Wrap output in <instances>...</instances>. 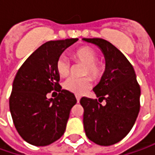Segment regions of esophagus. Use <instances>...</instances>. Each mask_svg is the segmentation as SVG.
<instances>
[{
    "instance_id": "1",
    "label": "esophagus",
    "mask_w": 155,
    "mask_h": 155,
    "mask_svg": "<svg viewBox=\"0 0 155 155\" xmlns=\"http://www.w3.org/2000/svg\"><path fill=\"white\" fill-rule=\"evenodd\" d=\"M76 98H77V102H78V103H79V101H80V98H81L80 96H78V95H76Z\"/></svg>"
}]
</instances>
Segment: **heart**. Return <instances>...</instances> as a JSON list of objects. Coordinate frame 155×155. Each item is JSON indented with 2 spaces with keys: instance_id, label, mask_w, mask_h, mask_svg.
<instances>
[{
  "instance_id": "b5f03b06",
  "label": "heart",
  "mask_w": 155,
  "mask_h": 155,
  "mask_svg": "<svg viewBox=\"0 0 155 155\" xmlns=\"http://www.w3.org/2000/svg\"><path fill=\"white\" fill-rule=\"evenodd\" d=\"M71 58L76 62L84 64L83 75L89 74L93 79L97 80L102 78L104 72V65L97 61V55L92 48L82 46L71 51ZM55 68L60 77H67L71 71L69 62L64 58H59L57 60ZM91 87V78L90 77L70 78L64 83V88L75 94H84Z\"/></svg>"
}]
</instances>
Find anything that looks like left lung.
<instances>
[{
    "instance_id": "obj_1",
    "label": "left lung",
    "mask_w": 155,
    "mask_h": 155,
    "mask_svg": "<svg viewBox=\"0 0 155 155\" xmlns=\"http://www.w3.org/2000/svg\"><path fill=\"white\" fill-rule=\"evenodd\" d=\"M97 45L105 58V71L94 92L100 100L82 97L84 128L87 137L100 146L122 140L133 128L140 111V88L132 64L110 42L99 38L83 39ZM100 103H102V101Z\"/></svg>"
}]
</instances>
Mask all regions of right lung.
<instances>
[{
  "mask_svg": "<svg viewBox=\"0 0 155 155\" xmlns=\"http://www.w3.org/2000/svg\"><path fill=\"white\" fill-rule=\"evenodd\" d=\"M78 39L48 41L23 63L17 71L9 98V109L15 128L33 146L50 145L62 136L70 111L77 103L74 94L61 90L57 60ZM59 91L55 99L46 95Z\"/></svg>",
  "mask_w": 155,
  "mask_h": 155,
  "instance_id": "obj_1",
  "label": "right lung"
}]
</instances>
